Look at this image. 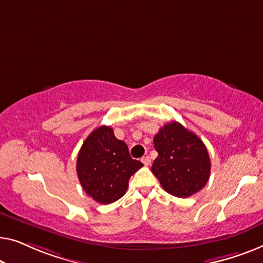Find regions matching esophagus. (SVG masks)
<instances>
[{
	"label": "esophagus",
	"instance_id": "1",
	"mask_svg": "<svg viewBox=\"0 0 263 263\" xmlns=\"http://www.w3.org/2000/svg\"><path fill=\"white\" fill-rule=\"evenodd\" d=\"M142 162H143V164L144 165H150V163H151V160H150V157L149 156H145V157H143L142 158Z\"/></svg>",
	"mask_w": 263,
	"mask_h": 263
}]
</instances>
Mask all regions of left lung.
Wrapping results in <instances>:
<instances>
[{"label":"left lung","instance_id":"8db88e82","mask_svg":"<svg viewBox=\"0 0 263 263\" xmlns=\"http://www.w3.org/2000/svg\"><path fill=\"white\" fill-rule=\"evenodd\" d=\"M158 156L151 172L165 192L177 198H188L205 187L211 173V161L205 144L177 121L165 124L154 137Z\"/></svg>","mask_w":263,"mask_h":263}]
</instances>
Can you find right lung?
<instances>
[{
	"label": "right lung",
	"instance_id": "add662e5",
	"mask_svg": "<svg viewBox=\"0 0 263 263\" xmlns=\"http://www.w3.org/2000/svg\"><path fill=\"white\" fill-rule=\"evenodd\" d=\"M142 162L133 160L113 128L100 126L87 137L77 156L76 170L84 192L100 204H112L126 193L128 180Z\"/></svg>",
	"mask_w": 263,
	"mask_h": 263
}]
</instances>
